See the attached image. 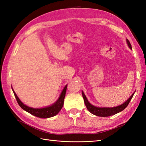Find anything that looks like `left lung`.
I'll return each mask as SVG.
<instances>
[{"label":"left lung","mask_w":146,"mask_h":146,"mask_svg":"<svg viewBox=\"0 0 146 146\" xmlns=\"http://www.w3.org/2000/svg\"><path fill=\"white\" fill-rule=\"evenodd\" d=\"M127 42L129 46V48L132 49V46L131 43H130L128 39H127ZM134 93L133 94L131 97H130L127 100L125 103H123V104L119 105V106H117L115 107H112V108H106V107H97L94 106L92 105L90 103H89V102L88 101L87 98H86V96L85 95L84 93L82 92V95H83V98L84 99V102L85 104L86 107V108L90 111V112H91L92 114L95 115L99 116V117H108V116H111L113 115L116 114L117 113L120 112V111H122L123 110H124L125 108L127 107V105H129V102H131L132 98L134 96Z\"/></svg>","instance_id":"obj_1"}]
</instances>
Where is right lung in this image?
<instances>
[{"label": "right lung", "instance_id": "obj_1", "mask_svg": "<svg viewBox=\"0 0 146 146\" xmlns=\"http://www.w3.org/2000/svg\"><path fill=\"white\" fill-rule=\"evenodd\" d=\"M67 86L68 85L65 86L63 90L61 92V95L60 96V98H59L58 100L56 102V103H54L53 105H52L51 106L42 108H33L26 106V105H24L23 102L19 100V98H18L17 95L15 94V93L13 90V89H12V90H13L14 96L15 98H16V100L18 104L19 105V106L23 108V110L36 117L42 118V119H46V118L52 117L56 115H57L59 111L61 110L62 107H63L64 104V99L65 97V95H66Z\"/></svg>", "mask_w": 146, "mask_h": 146}]
</instances>
